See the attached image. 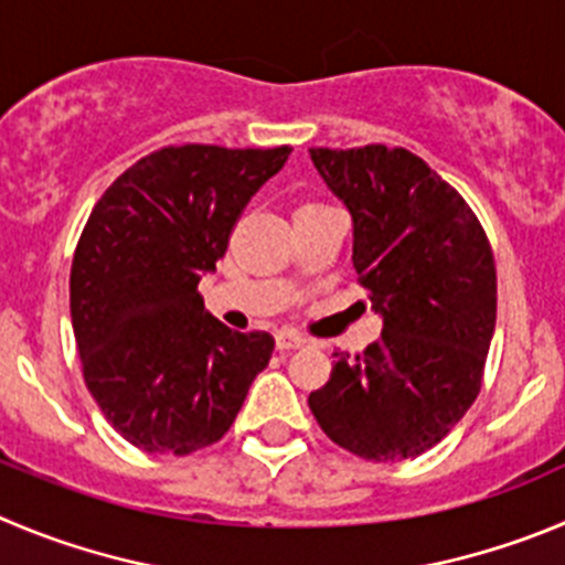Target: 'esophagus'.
Returning a JSON list of instances; mask_svg holds the SVG:
<instances>
[{
    "mask_svg": "<svg viewBox=\"0 0 565 565\" xmlns=\"http://www.w3.org/2000/svg\"><path fill=\"white\" fill-rule=\"evenodd\" d=\"M307 342H309L307 337L298 334V331H292V329H281L276 334V345L281 348V351H295V348H303Z\"/></svg>",
    "mask_w": 565,
    "mask_h": 565,
    "instance_id": "esophagus-1",
    "label": "esophagus"
}]
</instances>
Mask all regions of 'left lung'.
I'll list each match as a JSON object with an SVG mask.
<instances>
[{
    "mask_svg": "<svg viewBox=\"0 0 565 565\" xmlns=\"http://www.w3.org/2000/svg\"><path fill=\"white\" fill-rule=\"evenodd\" d=\"M351 214V262L382 337L309 395L320 429L362 460H409L449 435L482 384L497 329V265L466 200L402 147H312Z\"/></svg>",
    "mask_w": 565,
    "mask_h": 565,
    "instance_id": "1",
    "label": "left lung"
}]
</instances>
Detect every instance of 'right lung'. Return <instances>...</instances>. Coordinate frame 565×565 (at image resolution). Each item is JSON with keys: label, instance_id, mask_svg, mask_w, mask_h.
<instances>
[{"label": "right lung", "instance_id": "right-lung-1", "mask_svg": "<svg viewBox=\"0 0 565 565\" xmlns=\"http://www.w3.org/2000/svg\"><path fill=\"white\" fill-rule=\"evenodd\" d=\"M292 147H163L116 178L77 242L68 307L88 393L150 455L217 443L273 356L267 331L228 329L198 284L236 217Z\"/></svg>", "mask_w": 565, "mask_h": 565}]
</instances>
